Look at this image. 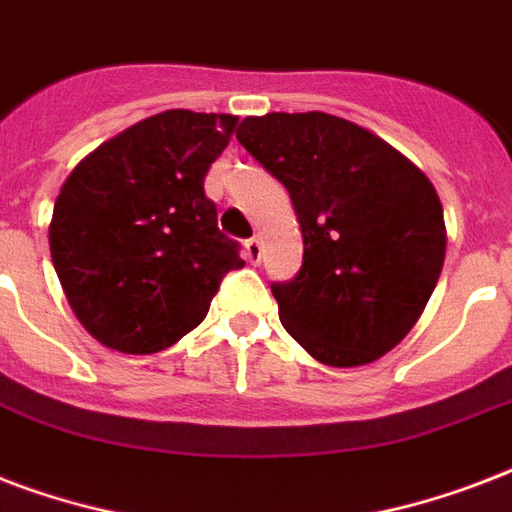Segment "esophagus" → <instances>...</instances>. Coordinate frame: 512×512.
I'll return each mask as SVG.
<instances>
[{
	"instance_id": "34e87169",
	"label": "esophagus",
	"mask_w": 512,
	"mask_h": 512,
	"mask_svg": "<svg viewBox=\"0 0 512 512\" xmlns=\"http://www.w3.org/2000/svg\"><path fill=\"white\" fill-rule=\"evenodd\" d=\"M244 252H247L249 263H252V265L260 263V257H263V247H260V239L244 241Z\"/></svg>"
}]
</instances>
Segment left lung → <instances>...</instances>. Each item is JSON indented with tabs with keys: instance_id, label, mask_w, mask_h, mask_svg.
<instances>
[{
	"instance_id": "obj_1",
	"label": "left lung",
	"mask_w": 512,
	"mask_h": 512,
	"mask_svg": "<svg viewBox=\"0 0 512 512\" xmlns=\"http://www.w3.org/2000/svg\"><path fill=\"white\" fill-rule=\"evenodd\" d=\"M236 140L287 188L303 231V268L271 287L284 329L327 366L396 348L444 268V207L425 172L324 111L247 116Z\"/></svg>"
}]
</instances>
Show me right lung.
Listing matches in <instances>:
<instances>
[{"label": "right lung", "mask_w": 512, "mask_h": 512, "mask_svg": "<svg viewBox=\"0 0 512 512\" xmlns=\"http://www.w3.org/2000/svg\"><path fill=\"white\" fill-rule=\"evenodd\" d=\"M233 114L172 108L132 124L76 164L50 223L52 265L68 305L106 348L146 356L204 321L239 244L204 193Z\"/></svg>", "instance_id": "obj_1"}]
</instances>
